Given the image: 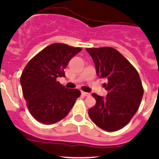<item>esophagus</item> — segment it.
<instances>
[{"label": "esophagus", "instance_id": "esophagus-1", "mask_svg": "<svg viewBox=\"0 0 159 159\" xmlns=\"http://www.w3.org/2000/svg\"><path fill=\"white\" fill-rule=\"evenodd\" d=\"M81 93H82V95L83 96V97H89V96H90V93H87V92H82Z\"/></svg>", "mask_w": 159, "mask_h": 159}]
</instances>
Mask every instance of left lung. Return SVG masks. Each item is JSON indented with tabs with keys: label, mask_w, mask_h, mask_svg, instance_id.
<instances>
[{
	"label": "left lung",
	"mask_w": 159,
	"mask_h": 159,
	"mask_svg": "<svg viewBox=\"0 0 159 159\" xmlns=\"http://www.w3.org/2000/svg\"><path fill=\"white\" fill-rule=\"evenodd\" d=\"M92 57L97 75L106 78L108 92L103 97L93 93L97 101L88 114L99 128L112 132L120 129L138 111L143 95L140 77L130 62L115 48H87Z\"/></svg>",
	"instance_id": "8db88e82"
}]
</instances>
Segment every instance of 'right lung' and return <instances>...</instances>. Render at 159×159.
Returning a JSON list of instances; mask_svg holds the SVG:
<instances>
[{"instance_id":"right-lung-1","label":"right lung","mask_w":159,"mask_h":159,"mask_svg":"<svg viewBox=\"0 0 159 159\" xmlns=\"http://www.w3.org/2000/svg\"><path fill=\"white\" fill-rule=\"evenodd\" d=\"M82 50L64 43H53L34 56L25 67L20 84L30 114L36 120L52 125L69 113L81 92L57 82L72 57Z\"/></svg>"}]
</instances>
